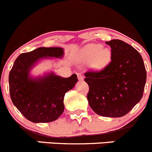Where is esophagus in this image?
<instances>
[{"label":"esophagus","mask_w":152,"mask_h":152,"mask_svg":"<svg viewBox=\"0 0 152 152\" xmlns=\"http://www.w3.org/2000/svg\"><path fill=\"white\" fill-rule=\"evenodd\" d=\"M77 77H78V79H79V81H82L83 80V76H82V75L81 74V73H77Z\"/></svg>","instance_id":"obj_1"}]
</instances>
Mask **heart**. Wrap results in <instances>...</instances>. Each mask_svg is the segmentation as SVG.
<instances>
[{
    "mask_svg": "<svg viewBox=\"0 0 152 152\" xmlns=\"http://www.w3.org/2000/svg\"><path fill=\"white\" fill-rule=\"evenodd\" d=\"M112 51L102 48L99 44H91L84 47L77 54V60L82 63H90V67L95 71L104 70L111 61Z\"/></svg>",
    "mask_w": 152,
    "mask_h": 152,
    "instance_id": "1",
    "label": "heart"
}]
</instances>
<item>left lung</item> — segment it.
<instances>
[{
  "label": "left lung",
  "instance_id": "1",
  "mask_svg": "<svg viewBox=\"0 0 152 152\" xmlns=\"http://www.w3.org/2000/svg\"><path fill=\"white\" fill-rule=\"evenodd\" d=\"M112 51L111 62L99 72H88V100L92 110L105 117L127 114L142 96L146 70L142 56L123 41L106 42Z\"/></svg>",
  "mask_w": 152,
  "mask_h": 152
}]
</instances>
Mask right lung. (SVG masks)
Masks as SVG:
<instances>
[{
	"label": "right lung",
	"instance_id": "1",
	"mask_svg": "<svg viewBox=\"0 0 152 152\" xmlns=\"http://www.w3.org/2000/svg\"><path fill=\"white\" fill-rule=\"evenodd\" d=\"M64 48H39L20 54L9 75L11 99L29 121L45 123L55 121L64 112L65 93L77 83L76 74L68 78L53 70L33 76L32 70L43 60L63 58Z\"/></svg>",
	"mask_w": 152,
	"mask_h": 152
}]
</instances>
